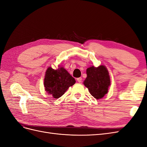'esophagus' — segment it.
Segmentation results:
<instances>
[{
  "label": "esophagus",
  "mask_w": 147,
  "mask_h": 147,
  "mask_svg": "<svg viewBox=\"0 0 147 147\" xmlns=\"http://www.w3.org/2000/svg\"><path fill=\"white\" fill-rule=\"evenodd\" d=\"M77 82H78V83H81L82 81V77L78 78L77 79Z\"/></svg>",
  "instance_id": "1"
}]
</instances>
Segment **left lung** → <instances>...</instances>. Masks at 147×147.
<instances>
[{
	"label": "left lung",
	"instance_id": "left-lung-1",
	"mask_svg": "<svg viewBox=\"0 0 147 147\" xmlns=\"http://www.w3.org/2000/svg\"><path fill=\"white\" fill-rule=\"evenodd\" d=\"M86 74L87 77L83 83L84 86L88 88L90 94L94 98H102L107 93L110 84L107 69L104 65L98 67L92 66L86 69Z\"/></svg>",
	"mask_w": 147,
	"mask_h": 147
}]
</instances>
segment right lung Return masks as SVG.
<instances>
[{
	"instance_id": "1",
	"label": "right lung",
	"mask_w": 147,
	"mask_h": 147,
	"mask_svg": "<svg viewBox=\"0 0 147 147\" xmlns=\"http://www.w3.org/2000/svg\"><path fill=\"white\" fill-rule=\"evenodd\" d=\"M75 82V78L63 67H59L57 70L49 67L44 79V86L48 94L57 99L63 96Z\"/></svg>"
}]
</instances>
